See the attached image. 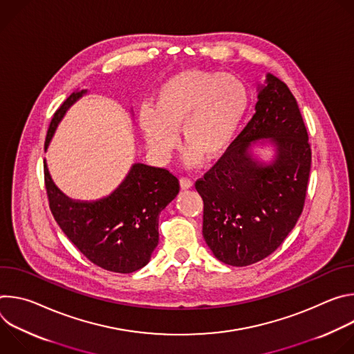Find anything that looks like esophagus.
Listing matches in <instances>:
<instances>
[{
  "label": "esophagus",
  "mask_w": 354,
  "mask_h": 354,
  "mask_svg": "<svg viewBox=\"0 0 354 354\" xmlns=\"http://www.w3.org/2000/svg\"><path fill=\"white\" fill-rule=\"evenodd\" d=\"M179 185H180V187L183 190H186V189H190L193 186V182L190 179H187V178H180L179 179Z\"/></svg>",
  "instance_id": "1"
}]
</instances>
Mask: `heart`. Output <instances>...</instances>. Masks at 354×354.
Here are the masks:
<instances>
[{"label": "heart", "instance_id": "1", "mask_svg": "<svg viewBox=\"0 0 354 354\" xmlns=\"http://www.w3.org/2000/svg\"><path fill=\"white\" fill-rule=\"evenodd\" d=\"M249 108V89L234 74L189 68L169 77L156 93V105L142 104L138 127L153 154L167 161L179 145L178 129L187 145L185 162L196 167L203 157H220Z\"/></svg>", "mask_w": 354, "mask_h": 354}]
</instances>
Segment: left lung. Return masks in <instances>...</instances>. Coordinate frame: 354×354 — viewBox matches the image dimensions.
Listing matches in <instances>:
<instances>
[{
	"instance_id": "8db88e82",
	"label": "left lung",
	"mask_w": 354,
	"mask_h": 354,
	"mask_svg": "<svg viewBox=\"0 0 354 354\" xmlns=\"http://www.w3.org/2000/svg\"><path fill=\"white\" fill-rule=\"evenodd\" d=\"M270 146V160L254 154ZM311 147L297 100L268 73L258 84L255 113L221 160L196 182L203 198V236L231 266L257 263L281 245L304 207Z\"/></svg>"
}]
</instances>
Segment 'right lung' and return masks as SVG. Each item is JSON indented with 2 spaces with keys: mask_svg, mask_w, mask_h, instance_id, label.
Wrapping results in <instances>:
<instances>
[{
  "mask_svg": "<svg viewBox=\"0 0 354 354\" xmlns=\"http://www.w3.org/2000/svg\"><path fill=\"white\" fill-rule=\"evenodd\" d=\"M88 91L77 89L55 113L44 151L67 111ZM44 183L50 210L67 238L96 266L116 273L144 268L158 245L161 212L179 193V180L167 169L141 162L131 165L122 183L96 200L64 194L50 176L44 160Z\"/></svg>",
  "mask_w": 354,
  "mask_h": 354,
  "instance_id": "obj_1",
  "label": "right lung"
}]
</instances>
